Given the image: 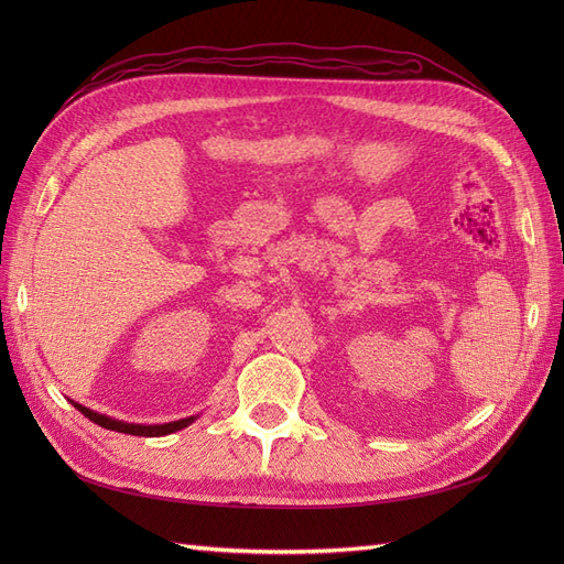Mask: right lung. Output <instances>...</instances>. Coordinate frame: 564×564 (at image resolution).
Wrapping results in <instances>:
<instances>
[{"instance_id":"1","label":"right lung","mask_w":564,"mask_h":564,"mask_svg":"<svg viewBox=\"0 0 564 564\" xmlns=\"http://www.w3.org/2000/svg\"><path fill=\"white\" fill-rule=\"evenodd\" d=\"M75 404V409H79V412L87 416L89 421H94L96 425H100V429H108V431H115V433H127V435H141V437H160V435H169V433H176L181 429H187L197 416H187V419H178V421H172V423H155V425H143V423H127V421H119V419H112V416H106V414H98L94 412V409L84 406L75 400H70Z\"/></svg>"}]
</instances>
